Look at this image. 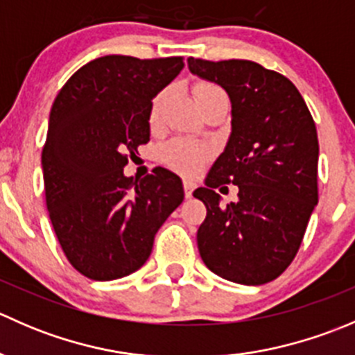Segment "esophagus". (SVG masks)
<instances>
[{
	"instance_id": "obj_1",
	"label": "esophagus",
	"mask_w": 355,
	"mask_h": 355,
	"mask_svg": "<svg viewBox=\"0 0 355 355\" xmlns=\"http://www.w3.org/2000/svg\"><path fill=\"white\" fill-rule=\"evenodd\" d=\"M196 184L192 180H184V191H185V198H192V192H194Z\"/></svg>"
}]
</instances>
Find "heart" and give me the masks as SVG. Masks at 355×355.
<instances>
[{
  "label": "heart",
  "mask_w": 355,
  "mask_h": 355,
  "mask_svg": "<svg viewBox=\"0 0 355 355\" xmlns=\"http://www.w3.org/2000/svg\"><path fill=\"white\" fill-rule=\"evenodd\" d=\"M192 92H194L199 108L206 105V103L213 101V99H227L225 92L218 85L209 84V82H198L194 89H192ZM166 98L168 92L161 91L151 101V108H149V123H151V127H156L159 123L161 111H163ZM207 157H209V151L204 146L198 144V142L187 141V139H175V141L168 142V144L161 148V159H163V163L170 166L171 170L184 175L198 173L200 168L206 164Z\"/></svg>",
  "instance_id": "b5f03b06"
}]
</instances>
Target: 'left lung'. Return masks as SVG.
Listing matches in <instances>:
<instances>
[{
	"label": "left lung",
	"instance_id": "1",
	"mask_svg": "<svg viewBox=\"0 0 355 355\" xmlns=\"http://www.w3.org/2000/svg\"><path fill=\"white\" fill-rule=\"evenodd\" d=\"M189 70L225 89L232 132L194 198L206 206L198 230L204 264L225 280L263 285L280 277L299 250L318 204L316 125L295 85L249 60L189 58ZM239 187L221 207L214 192Z\"/></svg>",
	"mask_w": 355,
	"mask_h": 355
}]
</instances>
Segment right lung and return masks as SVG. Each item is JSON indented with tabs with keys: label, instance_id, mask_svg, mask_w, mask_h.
<instances>
[{
	"label": "right lung",
	"instance_id": "obj_1",
	"mask_svg": "<svg viewBox=\"0 0 355 355\" xmlns=\"http://www.w3.org/2000/svg\"><path fill=\"white\" fill-rule=\"evenodd\" d=\"M182 68L180 56H103L75 71L53 103L41 157L46 206L67 259L91 280L137 271L184 200L180 177L166 168L141 180L123 173L128 155L149 141L151 101Z\"/></svg>",
	"mask_w": 355,
	"mask_h": 355
}]
</instances>
